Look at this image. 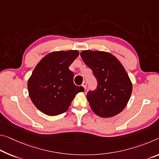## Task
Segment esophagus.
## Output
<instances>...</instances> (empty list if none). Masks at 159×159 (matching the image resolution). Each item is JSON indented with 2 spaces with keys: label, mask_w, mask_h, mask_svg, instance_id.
Returning <instances> with one entry per match:
<instances>
[{
  "label": "esophagus",
  "mask_w": 159,
  "mask_h": 159,
  "mask_svg": "<svg viewBox=\"0 0 159 159\" xmlns=\"http://www.w3.org/2000/svg\"><path fill=\"white\" fill-rule=\"evenodd\" d=\"M81 86L84 88V89L85 90V89H86V86H87V84H86V82H84L82 84V85H81Z\"/></svg>",
  "instance_id": "1"
}]
</instances>
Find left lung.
<instances>
[{
	"label": "left lung",
	"instance_id": "1",
	"mask_svg": "<svg viewBox=\"0 0 159 159\" xmlns=\"http://www.w3.org/2000/svg\"><path fill=\"white\" fill-rule=\"evenodd\" d=\"M83 61L93 70L96 89L87 93L90 106L101 117H111L122 112L129 101L132 85L127 73L117 58L105 52L85 50Z\"/></svg>",
	"mask_w": 159,
	"mask_h": 159
}]
</instances>
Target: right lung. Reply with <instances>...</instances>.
Segmentation results:
<instances>
[{"mask_svg":"<svg viewBox=\"0 0 159 159\" xmlns=\"http://www.w3.org/2000/svg\"><path fill=\"white\" fill-rule=\"evenodd\" d=\"M77 50L60 51L46 55L32 72L27 83L30 99L42 112L49 116L62 114L82 86L74 83L70 65L79 57Z\"/></svg>","mask_w":159,"mask_h":159,"instance_id":"1","label":"right lung"}]
</instances>
